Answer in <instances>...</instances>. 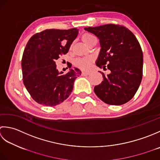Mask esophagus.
<instances>
[{
    "label": "esophagus",
    "mask_w": 160,
    "mask_h": 160,
    "mask_svg": "<svg viewBox=\"0 0 160 160\" xmlns=\"http://www.w3.org/2000/svg\"><path fill=\"white\" fill-rule=\"evenodd\" d=\"M81 74H82V75H88V74H90V72H82Z\"/></svg>",
    "instance_id": "esophagus-1"
}]
</instances>
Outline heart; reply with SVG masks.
<instances>
[{"mask_svg": "<svg viewBox=\"0 0 160 160\" xmlns=\"http://www.w3.org/2000/svg\"><path fill=\"white\" fill-rule=\"evenodd\" d=\"M81 39L83 43L87 45L88 46L93 42L94 41H97V39L94 35L90 33H85L81 37ZM93 61V58L92 57H79L77 58L74 61V63L78 68L82 70H88L91 64Z\"/></svg>", "mask_w": 160, "mask_h": 160, "instance_id": "b5f03b06", "label": "heart"}]
</instances>
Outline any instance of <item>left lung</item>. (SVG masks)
Returning <instances> with one entry per match:
<instances>
[{
    "label": "left lung",
    "mask_w": 160,
    "mask_h": 160,
    "mask_svg": "<svg viewBox=\"0 0 160 160\" xmlns=\"http://www.w3.org/2000/svg\"><path fill=\"white\" fill-rule=\"evenodd\" d=\"M84 29L99 39L101 50L96 65L110 70L107 75L102 72L103 81L94 86V92L110 105L119 106L129 102L138 91L143 74V52L138 39L131 31L120 25Z\"/></svg>",
    "instance_id": "obj_1"
}]
</instances>
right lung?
<instances>
[{"label":"right lung","instance_id":"1","mask_svg":"<svg viewBox=\"0 0 160 160\" xmlns=\"http://www.w3.org/2000/svg\"><path fill=\"white\" fill-rule=\"evenodd\" d=\"M78 32L77 28L50 29L35 34L28 41L21 61L22 81L36 102L54 106L70 95L74 81L81 72L74 68L66 74L59 72L55 61L68 53Z\"/></svg>","mask_w":160,"mask_h":160}]
</instances>
